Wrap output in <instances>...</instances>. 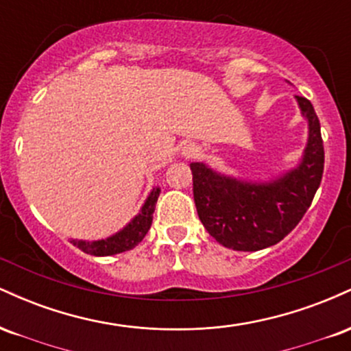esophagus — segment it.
<instances>
[{
  "instance_id": "esophagus-1",
  "label": "esophagus",
  "mask_w": 351,
  "mask_h": 351,
  "mask_svg": "<svg viewBox=\"0 0 351 351\" xmlns=\"http://www.w3.org/2000/svg\"><path fill=\"white\" fill-rule=\"evenodd\" d=\"M198 147H196V145H193V143H186V145H183V147H181V150H180V155L183 156V158H193V156H196L198 155Z\"/></svg>"
}]
</instances>
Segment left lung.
I'll return each mask as SVG.
<instances>
[{"label": "left lung", "instance_id": "1", "mask_svg": "<svg viewBox=\"0 0 351 351\" xmlns=\"http://www.w3.org/2000/svg\"><path fill=\"white\" fill-rule=\"evenodd\" d=\"M295 100L308 134L302 158L291 170L271 180L252 181L224 175L206 163L189 165L201 223L224 247L252 252L277 244L299 224L320 186V122L310 100L299 95Z\"/></svg>", "mask_w": 351, "mask_h": 351}]
</instances>
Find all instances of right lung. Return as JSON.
<instances>
[{
	"instance_id": "1",
	"label": "right lung",
	"mask_w": 351,
	"mask_h": 351,
	"mask_svg": "<svg viewBox=\"0 0 351 351\" xmlns=\"http://www.w3.org/2000/svg\"><path fill=\"white\" fill-rule=\"evenodd\" d=\"M160 186H155L148 193L147 199L140 208L138 215L132 217L125 226L117 231L115 234L106 237V239L99 241H86V239H71V243L77 245L80 251L90 254V256H114L125 251H130L136 244L142 243L145 234L152 226L153 211H155V204L160 196Z\"/></svg>"
}]
</instances>
